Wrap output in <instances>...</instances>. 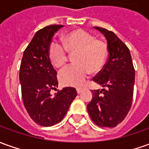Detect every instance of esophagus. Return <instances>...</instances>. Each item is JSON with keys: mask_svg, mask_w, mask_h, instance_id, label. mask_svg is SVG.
<instances>
[{"mask_svg": "<svg viewBox=\"0 0 149 149\" xmlns=\"http://www.w3.org/2000/svg\"><path fill=\"white\" fill-rule=\"evenodd\" d=\"M81 91H82V89H80V88H77V92L78 94H80V93H81Z\"/></svg>", "mask_w": 149, "mask_h": 149, "instance_id": "34e87169", "label": "esophagus"}]
</instances>
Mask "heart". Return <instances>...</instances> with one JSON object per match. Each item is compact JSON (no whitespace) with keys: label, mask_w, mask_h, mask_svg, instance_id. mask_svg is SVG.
<instances>
[{"label":"heart","mask_w":149,"mask_h":149,"mask_svg":"<svg viewBox=\"0 0 149 149\" xmlns=\"http://www.w3.org/2000/svg\"><path fill=\"white\" fill-rule=\"evenodd\" d=\"M62 42L64 49L56 42L51 43L48 57L54 67L63 68L68 59L66 51L71 55L75 54L73 62L76 65L60 73V81L64 85L80 87L85 83L90 72L97 73L102 69L108 56L106 43L81 29L64 35Z\"/></svg>","instance_id":"b5f03b06"}]
</instances>
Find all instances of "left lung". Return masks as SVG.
Masks as SVG:
<instances>
[{"mask_svg":"<svg viewBox=\"0 0 149 149\" xmlns=\"http://www.w3.org/2000/svg\"><path fill=\"white\" fill-rule=\"evenodd\" d=\"M107 41L109 57L103 68L93 81L103 89L92 90L87 110L94 123L102 127H114L127 116L132 106L135 69L128 47L114 32L102 27Z\"/></svg>","mask_w":149,"mask_h":149,"instance_id":"8db88e82","label":"left lung"}]
</instances>
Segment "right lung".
I'll return each instance as SVG.
<instances>
[{"label":"right lung","instance_id":"add662e5","mask_svg":"<svg viewBox=\"0 0 149 149\" xmlns=\"http://www.w3.org/2000/svg\"><path fill=\"white\" fill-rule=\"evenodd\" d=\"M63 25H51L35 33L24 51L19 80L24 106L37 124L52 127L59 123L67 113L77 93L65 87L53 97L52 89L58 87L57 72L48 57V48L54 34Z\"/></svg>","mask_w":149,"mask_h":149}]
</instances>
